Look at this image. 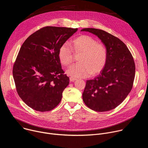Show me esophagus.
Masks as SVG:
<instances>
[{
    "mask_svg": "<svg viewBox=\"0 0 148 148\" xmlns=\"http://www.w3.org/2000/svg\"><path fill=\"white\" fill-rule=\"evenodd\" d=\"M75 80H76V78H73V77H70V81L71 82H73V81H75Z\"/></svg>",
    "mask_w": 148,
    "mask_h": 148,
    "instance_id": "obj_1",
    "label": "esophagus"
}]
</instances>
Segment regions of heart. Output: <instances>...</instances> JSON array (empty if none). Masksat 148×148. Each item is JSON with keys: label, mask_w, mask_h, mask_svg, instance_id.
<instances>
[{"label": "heart", "mask_w": 148, "mask_h": 148, "mask_svg": "<svg viewBox=\"0 0 148 148\" xmlns=\"http://www.w3.org/2000/svg\"><path fill=\"white\" fill-rule=\"evenodd\" d=\"M72 50L75 53H81L78 60L79 63L73 64L66 71L67 74L73 77L84 78L91 74L95 75L106 64V48L90 36L81 35L75 38L71 47L67 43L61 46L58 56L62 65L68 66L71 63L73 59Z\"/></svg>", "instance_id": "obj_1"}]
</instances>
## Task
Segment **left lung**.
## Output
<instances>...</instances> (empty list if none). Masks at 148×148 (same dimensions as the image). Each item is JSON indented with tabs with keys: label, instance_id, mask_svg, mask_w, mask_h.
Instances as JSON below:
<instances>
[{
	"label": "left lung",
	"instance_id": "obj_1",
	"mask_svg": "<svg viewBox=\"0 0 148 148\" xmlns=\"http://www.w3.org/2000/svg\"><path fill=\"white\" fill-rule=\"evenodd\" d=\"M81 31L97 36L107 51L103 69L93 79L86 82L83 101L94 111H110L121 104L132 90L135 74L133 57L120 39L106 32L94 28Z\"/></svg>",
	"mask_w": 148,
	"mask_h": 148
}]
</instances>
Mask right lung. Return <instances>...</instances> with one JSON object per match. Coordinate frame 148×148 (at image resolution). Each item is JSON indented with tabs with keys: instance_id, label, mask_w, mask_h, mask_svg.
Here are the masks:
<instances>
[{
	"instance_id": "1",
	"label": "right lung",
	"mask_w": 148,
	"mask_h": 148,
	"mask_svg": "<svg viewBox=\"0 0 148 148\" xmlns=\"http://www.w3.org/2000/svg\"><path fill=\"white\" fill-rule=\"evenodd\" d=\"M77 30L45 27L31 34L21 47L13 76L19 97L32 109L49 111L60 102L69 77L62 70L58 50Z\"/></svg>"
}]
</instances>
